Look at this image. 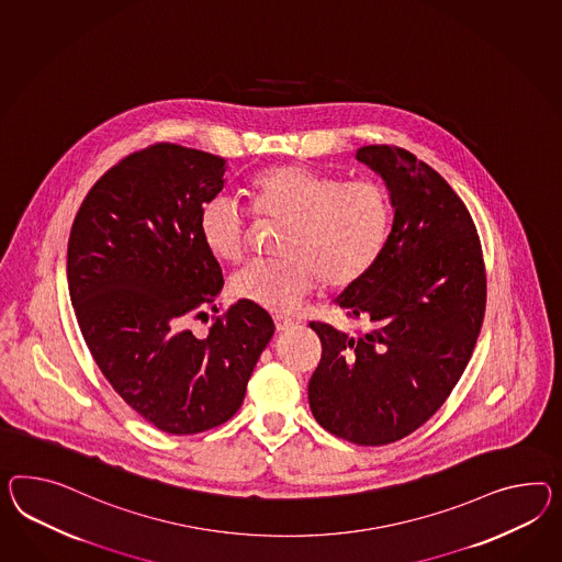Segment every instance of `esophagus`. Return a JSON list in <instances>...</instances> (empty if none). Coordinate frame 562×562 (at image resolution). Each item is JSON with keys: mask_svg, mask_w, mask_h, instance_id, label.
<instances>
[{"mask_svg": "<svg viewBox=\"0 0 562 562\" xmlns=\"http://www.w3.org/2000/svg\"><path fill=\"white\" fill-rule=\"evenodd\" d=\"M274 328L279 331L289 330L293 326V319L288 316H274Z\"/></svg>", "mask_w": 562, "mask_h": 562, "instance_id": "obj_1", "label": "esophagus"}]
</instances>
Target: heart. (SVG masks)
Listing matches in <instances>:
<instances>
[{"label": "heart", "mask_w": 562, "mask_h": 562, "mask_svg": "<svg viewBox=\"0 0 562 562\" xmlns=\"http://www.w3.org/2000/svg\"><path fill=\"white\" fill-rule=\"evenodd\" d=\"M248 193L260 217L285 222L283 257L252 262L232 279V293L262 310H295L319 279L330 289L359 283L387 246L391 200L371 179L345 181L303 165H274L252 177ZM200 236L216 259L243 260L250 224L240 203L228 195L203 203Z\"/></svg>", "instance_id": "obj_1"}]
</instances>
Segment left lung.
I'll return each instance as SVG.
<instances>
[{
  "label": "left lung",
  "mask_w": 562,
  "mask_h": 562,
  "mask_svg": "<svg viewBox=\"0 0 562 562\" xmlns=\"http://www.w3.org/2000/svg\"><path fill=\"white\" fill-rule=\"evenodd\" d=\"M357 160L385 181L387 246L336 303L371 328L312 322L322 359L307 385L317 424L360 447L417 430L445 403L473 355L485 314V267L473 217L440 175L397 146Z\"/></svg>",
  "instance_id": "8db88e82"
}]
</instances>
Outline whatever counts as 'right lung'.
Returning <instances> with one entry per match:
<instances>
[{
    "label": "right lung",
    "instance_id": "obj_1",
    "mask_svg": "<svg viewBox=\"0 0 562 562\" xmlns=\"http://www.w3.org/2000/svg\"><path fill=\"white\" fill-rule=\"evenodd\" d=\"M226 160L148 146L87 193L69 236V293L91 357L130 407L167 434L228 422L273 338L271 316L234 303L205 336L191 317L217 312L222 269L200 236L203 203L224 189Z\"/></svg>",
    "mask_w": 562,
    "mask_h": 562
}]
</instances>
